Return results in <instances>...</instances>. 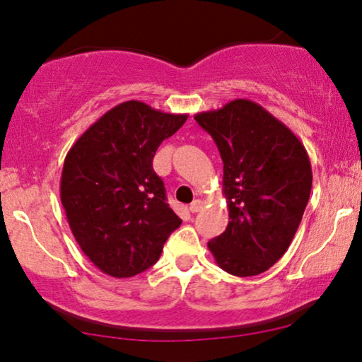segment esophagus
<instances>
[{
  "label": "esophagus",
  "mask_w": 362,
  "mask_h": 362,
  "mask_svg": "<svg viewBox=\"0 0 362 362\" xmlns=\"http://www.w3.org/2000/svg\"><path fill=\"white\" fill-rule=\"evenodd\" d=\"M202 209V201L201 199H194L189 204V211L191 212H199Z\"/></svg>",
  "instance_id": "1"
}]
</instances>
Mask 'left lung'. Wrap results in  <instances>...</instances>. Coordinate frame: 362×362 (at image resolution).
I'll use <instances>...</instances> for the list:
<instances>
[{
    "label": "left lung",
    "mask_w": 362,
    "mask_h": 362,
    "mask_svg": "<svg viewBox=\"0 0 362 362\" xmlns=\"http://www.w3.org/2000/svg\"><path fill=\"white\" fill-rule=\"evenodd\" d=\"M194 120L224 163L229 224L207 242L217 265L235 276L269 270L288 249L311 192L303 143L259 103L237 98Z\"/></svg>",
    "instance_id": "1"
}]
</instances>
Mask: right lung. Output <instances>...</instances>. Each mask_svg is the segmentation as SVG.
<instances>
[{"label": "right lung", "instance_id": "right-lung-1", "mask_svg": "<svg viewBox=\"0 0 362 362\" xmlns=\"http://www.w3.org/2000/svg\"><path fill=\"white\" fill-rule=\"evenodd\" d=\"M186 120V113L128 100L98 118L69 150L62 207L77 244L103 274L127 279L150 269L181 226L153 158Z\"/></svg>", "mask_w": 362, "mask_h": 362}]
</instances>
